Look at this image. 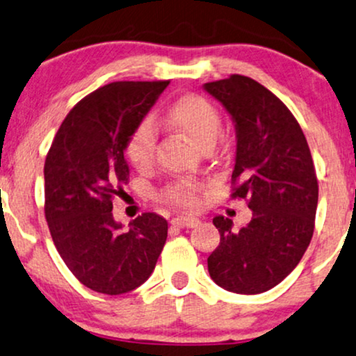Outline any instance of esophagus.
I'll list each match as a JSON object with an SVG mask.
<instances>
[{
	"label": "esophagus",
	"mask_w": 356,
	"mask_h": 356,
	"mask_svg": "<svg viewBox=\"0 0 356 356\" xmlns=\"http://www.w3.org/2000/svg\"><path fill=\"white\" fill-rule=\"evenodd\" d=\"M172 223L182 228H192L197 227V225L200 223V220L197 217H192V215H177V217L172 220Z\"/></svg>",
	"instance_id": "esophagus-1"
}]
</instances>
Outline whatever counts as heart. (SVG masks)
I'll use <instances>...</instances> for the list:
<instances>
[{
  "mask_svg": "<svg viewBox=\"0 0 356 356\" xmlns=\"http://www.w3.org/2000/svg\"><path fill=\"white\" fill-rule=\"evenodd\" d=\"M168 123L179 131H182L195 143L197 146L204 147L210 143H215L222 121L220 115L207 98L200 95H182L177 98L168 110ZM157 134L151 120H143L129 136L126 154L133 165L138 169H147L154 161ZM200 188L195 182L181 181L168 187L164 197L169 204L179 207H193L199 202Z\"/></svg>",
  "mask_w": 356,
  "mask_h": 356,
  "instance_id": "heart-1",
  "label": "heart"
}]
</instances>
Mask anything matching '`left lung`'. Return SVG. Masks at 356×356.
Masks as SVG:
<instances>
[{"label": "left lung", "mask_w": 356, "mask_h": 356, "mask_svg": "<svg viewBox=\"0 0 356 356\" xmlns=\"http://www.w3.org/2000/svg\"><path fill=\"white\" fill-rule=\"evenodd\" d=\"M222 103L236 133L233 197L248 199L253 218L240 230L217 215L220 245L207 259L215 284L236 294L273 289L299 264L314 233L318 184L298 120L250 77L204 83Z\"/></svg>", "instance_id": "1"}]
</instances>
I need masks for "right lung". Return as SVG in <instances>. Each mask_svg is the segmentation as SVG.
<instances>
[{
  "label": "right lung",
  "instance_id": "right-lung-1",
  "mask_svg": "<svg viewBox=\"0 0 356 356\" xmlns=\"http://www.w3.org/2000/svg\"><path fill=\"white\" fill-rule=\"evenodd\" d=\"M169 82H113L80 100L62 121L44 164L46 220L72 274L92 291L118 296L154 271L168 222L143 213L124 228L113 197L128 182L124 151Z\"/></svg>",
  "mask_w": 356,
  "mask_h": 356
}]
</instances>
